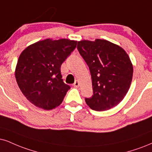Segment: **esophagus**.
Listing matches in <instances>:
<instances>
[{"mask_svg": "<svg viewBox=\"0 0 152 152\" xmlns=\"http://www.w3.org/2000/svg\"><path fill=\"white\" fill-rule=\"evenodd\" d=\"M79 85H80V83H79V82L78 81V80H76V81L74 82V87L77 88V87H78V86H79Z\"/></svg>", "mask_w": 152, "mask_h": 152, "instance_id": "obj_1", "label": "esophagus"}]
</instances>
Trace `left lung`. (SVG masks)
Masks as SVG:
<instances>
[{"label": "left lung", "mask_w": 152, "mask_h": 152, "mask_svg": "<svg viewBox=\"0 0 152 152\" xmlns=\"http://www.w3.org/2000/svg\"><path fill=\"white\" fill-rule=\"evenodd\" d=\"M78 50L89 67L93 95L85 99L93 110H109L127 94L132 78V63L122 48L106 40L78 42Z\"/></svg>", "instance_id": "left-lung-1"}]
</instances>
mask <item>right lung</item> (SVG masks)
<instances>
[{"label": "right lung", "instance_id": "1", "mask_svg": "<svg viewBox=\"0 0 152 152\" xmlns=\"http://www.w3.org/2000/svg\"><path fill=\"white\" fill-rule=\"evenodd\" d=\"M77 41L45 39L28 46L17 62L15 78L26 99L50 110L62 102L70 86L64 83L61 65L76 48Z\"/></svg>", "mask_w": 152, "mask_h": 152}]
</instances>
